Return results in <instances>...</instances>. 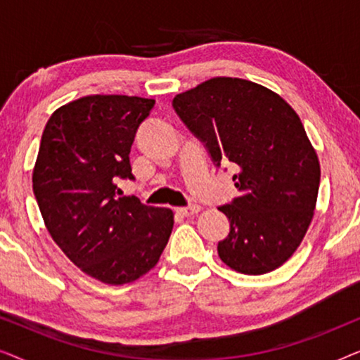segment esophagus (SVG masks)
Masks as SVG:
<instances>
[{"instance_id": "34e87169", "label": "esophagus", "mask_w": 360, "mask_h": 360, "mask_svg": "<svg viewBox=\"0 0 360 360\" xmlns=\"http://www.w3.org/2000/svg\"><path fill=\"white\" fill-rule=\"evenodd\" d=\"M201 206L198 205H191V206H186V208H176V213L180 216H185V218H188V216H195L196 213H200Z\"/></svg>"}]
</instances>
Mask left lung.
<instances>
[{"label":"left lung","mask_w":360,"mask_h":360,"mask_svg":"<svg viewBox=\"0 0 360 360\" xmlns=\"http://www.w3.org/2000/svg\"><path fill=\"white\" fill-rule=\"evenodd\" d=\"M172 105L216 165H238L239 196L219 208L231 223L218 244L221 260L245 275L278 269L311 224L321 176L298 115L275 91L233 77L210 78Z\"/></svg>","instance_id":"8db88e82"}]
</instances>
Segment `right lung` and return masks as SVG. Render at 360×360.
<instances>
[{
  "label": "right lung",
  "instance_id": "obj_1",
  "mask_svg": "<svg viewBox=\"0 0 360 360\" xmlns=\"http://www.w3.org/2000/svg\"><path fill=\"white\" fill-rule=\"evenodd\" d=\"M154 103L127 95L67 103L49 117L32 170L49 234L82 272L108 285L154 269L174 228L172 210L117 196V179H134L131 146Z\"/></svg>",
  "mask_w": 360,
  "mask_h": 360
}]
</instances>
